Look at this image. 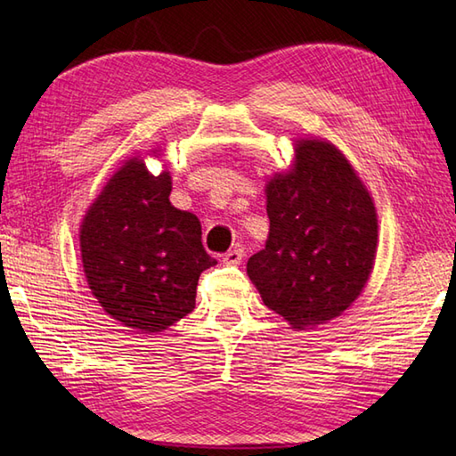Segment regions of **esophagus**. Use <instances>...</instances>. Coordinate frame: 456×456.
Wrapping results in <instances>:
<instances>
[{
  "label": "esophagus",
  "mask_w": 456,
  "mask_h": 456,
  "mask_svg": "<svg viewBox=\"0 0 456 456\" xmlns=\"http://www.w3.org/2000/svg\"><path fill=\"white\" fill-rule=\"evenodd\" d=\"M240 260H243V248H233V250H229V253L223 255V265H227V266H237V265H240Z\"/></svg>",
  "instance_id": "34e87169"
}]
</instances>
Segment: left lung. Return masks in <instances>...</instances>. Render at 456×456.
<instances>
[{"mask_svg":"<svg viewBox=\"0 0 456 456\" xmlns=\"http://www.w3.org/2000/svg\"><path fill=\"white\" fill-rule=\"evenodd\" d=\"M294 160L265 183L266 247L247 263L265 305L292 329L343 315L370 278L378 248L372 193L343 151L296 137Z\"/></svg>","mask_w":456,"mask_h":456,"instance_id":"obj_1","label":"left lung"}]
</instances>
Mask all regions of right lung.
<instances>
[{
    "label": "right lung",
    "instance_id": "right-lung-1",
    "mask_svg": "<svg viewBox=\"0 0 456 456\" xmlns=\"http://www.w3.org/2000/svg\"><path fill=\"white\" fill-rule=\"evenodd\" d=\"M162 159L164 149L147 151ZM154 176L133 152L86 209L80 256L86 282L103 312L123 327L160 333L196 307L203 270L217 265L201 245V223L170 203L167 164Z\"/></svg>",
    "mask_w": 456,
    "mask_h": 456
}]
</instances>
